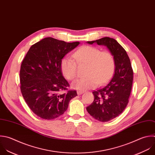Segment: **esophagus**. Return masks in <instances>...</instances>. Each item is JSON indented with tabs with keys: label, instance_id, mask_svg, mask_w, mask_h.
<instances>
[{
	"label": "esophagus",
	"instance_id": "1",
	"mask_svg": "<svg viewBox=\"0 0 155 155\" xmlns=\"http://www.w3.org/2000/svg\"><path fill=\"white\" fill-rule=\"evenodd\" d=\"M83 92H84V91H77V94H78V95H81V94H82Z\"/></svg>",
	"mask_w": 155,
	"mask_h": 155
}]
</instances>
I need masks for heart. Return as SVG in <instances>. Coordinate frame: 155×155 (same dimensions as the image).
Wrapping results in <instances>:
<instances>
[{
    "label": "heart",
    "mask_w": 155,
    "mask_h": 155,
    "mask_svg": "<svg viewBox=\"0 0 155 155\" xmlns=\"http://www.w3.org/2000/svg\"><path fill=\"white\" fill-rule=\"evenodd\" d=\"M73 58L65 57L61 62V70L63 76L69 80H74L77 73V64H87L85 78L75 80L72 88L84 91L92 89L97 84L102 85L110 80L114 73L116 61L110 51L97 47L83 45L73 54Z\"/></svg>",
    "instance_id": "1"
}]
</instances>
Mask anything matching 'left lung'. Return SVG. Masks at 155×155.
<instances>
[{
  "label": "left lung",
  "mask_w": 155,
  "mask_h": 155,
  "mask_svg": "<svg viewBox=\"0 0 155 155\" xmlns=\"http://www.w3.org/2000/svg\"><path fill=\"white\" fill-rule=\"evenodd\" d=\"M107 46L114 55L116 61L115 73L110 82L92 94L94 101L86 107L88 113L100 122H108L119 116L125 109L131 93L133 71L125 50L118 42L109 37L87 41Z\"/></svg>",
  "instance_id": "1"
}]
</instances>
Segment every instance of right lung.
Returning a JSON list of instances; mask_svg holds the SVG:
<instances>
[{"label":"right lung","mask_w":155,"mask_h":155,"mask_svg":"<svg viewBox=\"0 0 155 155\" xmlns=\"http://www.w3.org/2000/svg\"><path fill=\"white\" fill-rule=\"evenodd\" d=\"M79 42H66L45 38L32 45L20 69V88L26 104L36 116L46 120L56 119L68 109L69 101L77 95L68 90L61 62ZM65 90L63 94L61 91Z\"/></svg>","instance_id":"right-lung-1"}]
</instances>
